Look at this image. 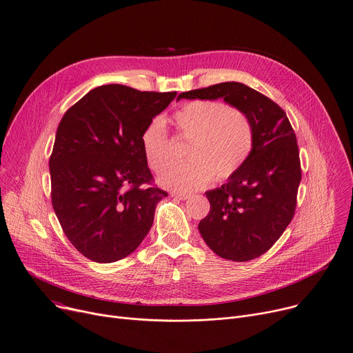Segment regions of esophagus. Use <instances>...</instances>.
Listing matches in <instances>:
<instances>
[{"instance_id":"esophagus-1","label":"esophagus","mask_w":353,"mask_h":353,"mask_svg":"<svg viewBox=\"0 0 353 353\" xmlns=\"http://www.w3.org/2000/svg\"><path fill=\"white\" fill-rule=\"evenodd\" d=\"M172 196L176 199H180V201H185L190 198L188 194H179V192H172Z\"/></svg>"}]
</instances>
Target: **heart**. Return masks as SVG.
<instances>
[{
    "instance_id": "1",
    "label": "heart",
    "mask_w": 353,
    "mask_h": 353,
    "mask_svg": "<svg viewBox=\"0 0 353 353\" xmlns=\"http://www.w3.org/2000/svg\"><path fill=\"white\" fill-rule=\"evenodd\" d=\"M173 122L184 140L191 141L184 165H170L158 183L172 191L192 192L214 179L227 180L248 161L255 145V129L250 116L219 101H192L181 106ZM145 163L159 172L170 158L165 121L154 119L140 137Z\"/></svg>"
}]
</instances>
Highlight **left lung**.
<instances>
[{
	"mask_svg": "<svg viewBox=\"0 0 353 353\" xmlns=\"http://www.w3.org/2000/svg\"><path fill=\"white\" fill-rule=\"evenodd\" d=\"M219 99L247 113L255 145L245 165L221 187L206 191L210 210L198 224L220 258L248 262L269 251L292 220L301 183L295 133L270 98L237 81L181 92L177 99Z\"/></svg>",
	"mask_w": 353,
	"mask_h": 353,
	"instance_id": "1",
	"label": "left lung"
}]
</instances>
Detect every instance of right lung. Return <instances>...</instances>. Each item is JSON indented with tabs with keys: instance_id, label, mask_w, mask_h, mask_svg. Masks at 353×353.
<instances>
[{
	"instance_id": "1",
	"label": "right lung",
	"mask_w": 353,
	"mask_h": 353,
	"mask_svg": "<svg viewBox=\"0 0 353 353\" xmlns=\"http://www.w3.org/2000/svg\"><path fill=\"white\" fill-rule=\"evenodd\" d=\"M176 94L99 85L63 114L50 158L52 208L90 261L112 263L134 252L168 196L151 185L140 137Z\"/></svg>"
}]
</instances>
